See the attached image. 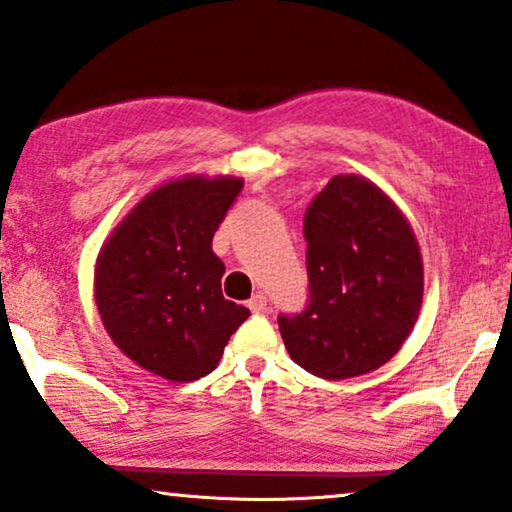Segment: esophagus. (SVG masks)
Wrapping results in <instances>:
<instances>
[{"label": "esophagus", "instance_id": "obj_1", "mask_svg": "<svg viewBox=\"0 0 512 512\" xmlns=\"http://www.w3.org/2000/svg\"><path fill=\"white\" fill-rule=\"evenodd\" d=\"M248 308L253 313H269V299H266L264 292L253 294V299L248 301Z\"/></svg>", "mask_w": 512, "mask_h": 512}]
</instances>
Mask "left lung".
<instances>
[{"label":"left lung","instance_id":"left-lung-1","mask_svg":"<svg viewBox=\"0 0 512 512\" xmlns=\"http://www.w3.org/2000/svg\"><path fill=\"white\" fill-rule=\"evenodd\" d=\"M308 306L280 315L292 362L325 380L376 371L397 355L422 308L417 239L369 178L334 176L304 215Z\"/></svg>","mask_w":512,"mask_h":512}]
</instances>
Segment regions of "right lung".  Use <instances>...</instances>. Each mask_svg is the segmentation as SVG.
<instances>
[{
	"instance_id": "obj_1",
	"label": "right lung",
	"mask_w": 512,
	"mask_h": 512,
	"mask_svg": "<svg viewBox=\"0 0 512 512\" xmlns=\"http://www.w3.org/2000/svg\"><path fill=\"white\" fill-rule=\"evenodd\" d=\"M243 187L183 176L155 187L113 229L95 266V301L113 343L155 376L190 383L218 366L246 306L222 297L213 234Z\"/></svg>"
}]
</instances>
